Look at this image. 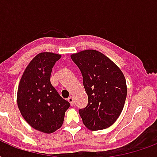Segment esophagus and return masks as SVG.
Here are the masks:
<instances>
[{"instance_id": "34e87169", "label": "esophagus", "mask_w": 157, "mask_h": 157, "mask_svg": "<svg viewBox=\"0 0 157 157\" xmlns=\"http://www.w3.org/2000/svg\"><path fill=\"white\" fill-rule=\"evenodd\" d=\"M67 101H68L69 103H70V104H71V106H73L74 101H73V98H72L71 96H70V97H68V98H67Z\"/></svg>"}]
</instances>
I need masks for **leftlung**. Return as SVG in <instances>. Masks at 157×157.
Here are the masks:
<instances>
[{
    "instance_id": "8db88e82",
    "label": "left lung",
    "mask_w": 157,
    "mask_h": 157,
    "mask_svg": "<svg viewBox=\"0 0 157 157\" xmlns=\"http://www.w3.org/2000/svg\"><path fill=\"white\" fill-rule=\"evenodd\" d=\"M81 70L88 105L79 110L84 124L90 130L107 129L121 113L127 95L123 72L99 51L86 50L71 55Z\"/></svg>"
}]
</instances>
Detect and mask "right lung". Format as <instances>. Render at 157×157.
Returning <instances> with one entry per match:
<instances>
[{
    "label": "right lung",
    "instance_id": "right-lung-1",
    "mask_svg": "<svg viewBox=\"0 0 157 157\" xmlns=\"http://www.w3.org/2000/svg\"><path fill=\"white\" fill-rule=\"evenodd\" d=\"M60 54L43 52L29 63L19 81L17 103L21 115L33 129L51 134L63 123L70 103L50 83L53 67Z\"/></svg>",
    "mask_w": 157,
    "mask_h": 157
}]
</instances>
